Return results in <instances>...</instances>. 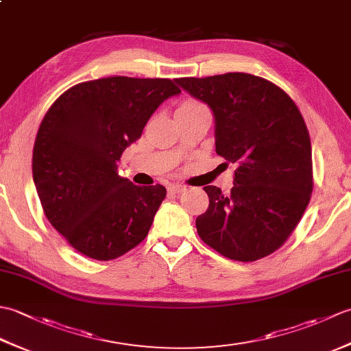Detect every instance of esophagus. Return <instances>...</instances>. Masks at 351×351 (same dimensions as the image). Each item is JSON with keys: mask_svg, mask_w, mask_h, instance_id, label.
Returning <instances> with one entry per match:
<instances>
[{"mask_svg": "<svg viewBox=\"0 0 351 351\" xmlns=\"http://www.w3.org/2000/svg\"><path fill=\"white\" fill-rule=\"evenodd\" d=\"M169 191L173 193V195H181V193L187 191V187H185V185H182V184H173V185H170V187H169Z\"/></svg>", "mask_w": 351, "mask_h": 351, "instance_id": "34e87169", "label": "esophagus"}]
</instances>
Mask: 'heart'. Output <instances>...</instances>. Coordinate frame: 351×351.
Returning <instances> with one entry per match:
<instances>
[{
    "instance_id": "b5f03b06",
    "label": "heart",
    "mask_w": 351,
    "mask_h": 351,
    "mask_svg": "<svg viewBox=\"0 0 351 351\" xmlns=\"http://www.w3.org/2000/svg\"><path fill=\"white\" fill-rule=\"evenodd\" d=\"M199 108H205V106H202V104L196 102V101H184L180 106V108H178L176 114L178 113H189V111H195Z\"/></svg>"
}]
</instances>
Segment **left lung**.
I'll return each mask as SVG.
<instances>
[{
    "label": "left lung",
    "mask_w": 351,
    "mask_h": 351,
    "mask_svg": "<svg viewBox=\"0 0 351 351\" xmlns=\"http://www.w3.org/2000/svg\"><path fill=\"white\" fill-rule=\"evenodd\" d=\"M176 84L214 114L215 152L235 162L234 187L206 185L197 234L234 261H256L278 250L309 204L312 149L299 108L276 84L250 73L178 78Z\"/></svg>",
    "instance_id": "left-lung-1"
}]
</instances>
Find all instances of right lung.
I'll return each instance as SVG.
<instances>
[{
    "mask_svg": "<svg viewBox=\"0 0 351 351\" xmlns=\"http://www.w3.org/2000/svg\"><path fill=\"white\" fill-rule=\"evenodd\" d=\"M180 93L167 78H101L71 87L45 114L34 185L47 219L80 253L110 261L146 238L166 189L134 185L117 162L154 111Z\"/></svg>",
    "mask_w": 351,
    "mask_h": 351,
    "instance_id": "1",
    "label": "right lung"
}]
</instances>
